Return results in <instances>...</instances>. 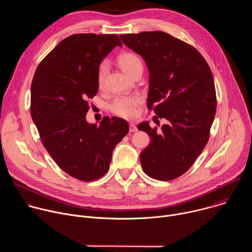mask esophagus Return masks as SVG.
I'll use <instances>...</instances> for the list:
<instances>
[{"mask_svg":"<svg viewBox=\"0 0 252 252\" xmlns=\"http://www.w3.org/2000/svg\"><path fill=\"white\" fill-rule=\"evenodd\" d=\"M136 130H137L136 126L133 125V124H129V131H130V132H134V131H136Z\"/></svg>","mask_w":252,"mask_h":252,"instance_id":"1","label":"esophagus"}]
</instances>
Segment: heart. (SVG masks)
<instances>
[{"label": "heart", "instance_id": "b5f03b06", "mask_svg": "<svg viewBox=\"0 0 252 252\" xmlns=\"http://www.w3.org/2000/svg\"><path fill=\"white\" fill-rule=\"evenodd\" d=\"M120 66L129 77L132 76L138 69H142V62L138 56L133 53H124L118 59ZM109 69V63L103 61L100 63L96 73V83L99 89H102L105 82V77ZM140 98L138 95H120L116 97L110 104V111L125 119H133L136 114V106Z\"/></svg>", "mask_w": 252, "mask_h": 252}]
</instances>
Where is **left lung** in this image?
Returning a JSON list of instances; mask_svg holds the SVG:
<instances>
[{"label":"left lung","mask_w":252,"mask_h":252,"mask_svg":"<svg viewBox=\"0 0 252 252\" xmlns=\"http://www.w3.org/2000/svg\"><path fill=\"white\" fill-rule=\"evenodd\" d=\"M123 43L145 60L150 71L148 109L165 119L161 130L137 126L151 143L139 155L142 170L158 181L183 175L201 154L217 112L210 67L192 46L163 32L121 34Z\"/></svg>","instance_id":"1"}]
</instances>
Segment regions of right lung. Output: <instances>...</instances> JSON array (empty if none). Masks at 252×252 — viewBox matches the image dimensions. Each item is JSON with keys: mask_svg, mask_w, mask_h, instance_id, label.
Here are the masks:
<instances>
[{"mask_svg": "<svg viewBox=\"0 0 252 252\" xmlns=\"http://www.w3.org/2000/svg\"><path fill=\"white\" fill-rule=\"evenodd\" d=\"M117 46V34H71L40 63L32 82L31 115L43 145L79 181H95L109 170L115 147L129 129L117 117H104L99 126L86 120L88 99L98 91V65Z\"/></svg>", "mask_w": 252, "mask_h": 252, "instance_id": "add662e5", "label": "right lung"}]
</instances>
